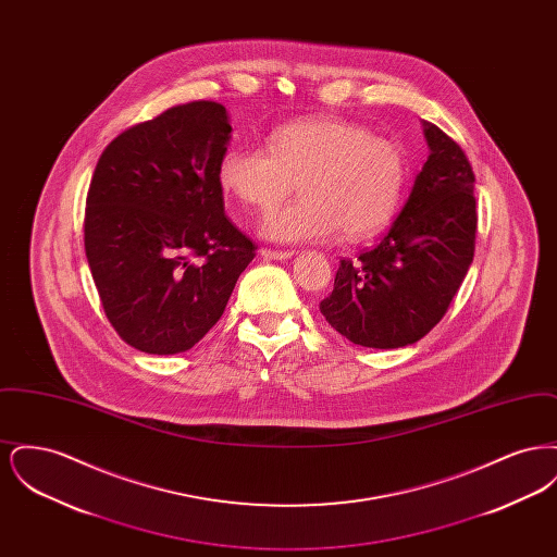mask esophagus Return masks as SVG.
<instances>
[{"instance_id": "esophagus-1", "label": "esophagus", "mask_w": 557, "mask_h": 557, "mask_svg": "<svg viewBox=\"0 0 557 557\" xmlns=\"http://www.w3.org/2000/svg\"><path fill=\"white\" fill-rule=\"evenodd\" d=\"M292 250H271V248H261V257L267 261H286L290 259Z\"/></svg>"}]
</instances>
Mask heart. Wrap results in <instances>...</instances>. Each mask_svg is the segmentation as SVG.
Wrapping results in <instances>:
<instances>
[{
    "instance_id": "heart-1",
    "label": "heart",
    "mask_w": 557,
    "mask_h": 557,
    "mask_svg": "<svg viewBox=\"0 0 557 557\" xmlns=\"http://www.w3.org/2000/svg\"><path fill=\"white\" fill-rule=\"evenodd\" d=\"M219 186L238 202L267 211L290 194L302 198L271 212L261 234L275 242H321L345 230L370 238L397 214L409 164L403 148L332 116L280 127L261 148H234L219 162Z\"/></svg>"
}]
</instances>
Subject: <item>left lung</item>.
I'll list each match as a JSON object with an SVG mask.
<instances>
[{"label": "left lung", "mask_w": 557, "mask_h": 557, "mask_svg": "<svg viewBox=\"0 0 557 557\" xmlns=\"http://www.w3.org/2000/svg\"><path fill=\"white\" fill-rule=\"evenodd\" d=\"M430 157L377 246L343 259L325 321L370 348L413 345L443 319L476 248L474 171L449 135L424 121Z\"/></svg>", "instance_id": "8db88e82"}]
</instances>
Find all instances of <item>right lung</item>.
<instances>
[{
    "instance_id": "right-lung-1",
    "label": "right lung",
    "mask_w": 557,
    "mask_h": 557,
    "mask_svg": "<svg viewBox=\"0 0 557 557\" xmlns=\"http://www.w3.org/2000/svg\"><path fill=\"white\" fill-rule=\"evenodd\" d=\"M230 137L225 107L189 102L121 133L96 164L85 255L108 321L141 352L202 341L255 259L216 177Z\"/></svg>"
}]
</instances>
